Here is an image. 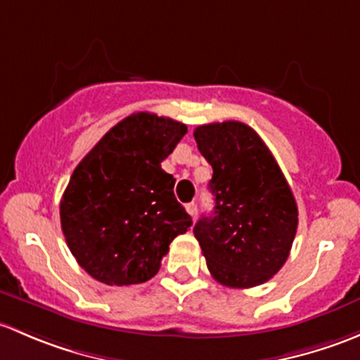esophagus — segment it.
Returning <instances> with one entry per match:
<instances>
[{
	"mask_svg": "<svg viewBox=\"0 0 360 360\" xmlns=\"http://www.w3.org/2000/svg\"><path fill=\"white\" fill-rule=\"evenodd\" d=\"M185 210H187V213L191 214L192 218L198 214V205H195V202H188V205H185Z\"/></svg>",
	"mask_w": 360,
	"mask_h": 360,
	"instance_id": "obj_1",
	"label": "esophagus"
}]
</instances>
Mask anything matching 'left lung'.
I'll use <instances>...</instances> for the list:
<instances>
[{
	"mask_svg": "<svg viewBox=\"0 0 360 360\" xmlns=\"http://www.w3.org/2000/svg\"><path fill=\"white\" fill-rule=\"evenodd\" d=\"M194 139L213 168V214L194 227L207 270L227 288L260 286L290 257L298 227L295 195L269 147L248 124H202Z\"/></svg>",
	"mask_w": 360,
	"mask_h": 360,
	"instance_id": "8db88e82",
	"label": "left lung"
}]
</instances>
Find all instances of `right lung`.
I'll return each instance as SVG.
<instances>
[{"label":"right lung","mask_w":360,"mask_h":360,"mask_svg":"<svg viewBox=\"0 0 360 360\" xmlns=\"http://www.w3.org/2000/svg\"><path fill=\"white\" fill-rule=\"evenodd\" d=\"M187 126L136 112L109 129L83 158L60 201L70 253L94 279L128 286L153 279L192 218L161 168Z\"/></svg>","instance_id":"right-lung-1"}]
</instances>
